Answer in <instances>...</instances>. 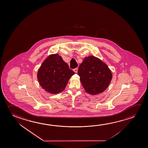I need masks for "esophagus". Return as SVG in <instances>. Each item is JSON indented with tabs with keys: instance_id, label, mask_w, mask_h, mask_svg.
<instances>
[{
	"instance_id": "esophagus-1",
	"label": "esophagus",
	"mask_w": 148,
	"mask_h": 148,
	"mask_svg": "<svg viewBox=\"0 0 148 148\" xmlns=\"http://www.w3.org/2000/svg\"><path fill=\"white\" fill-rule=\"evenodd\" d=\"M73 71L75 72V73H77L78 71V68H75L74 69H73Z\"/></svg>"
}]
</instances>
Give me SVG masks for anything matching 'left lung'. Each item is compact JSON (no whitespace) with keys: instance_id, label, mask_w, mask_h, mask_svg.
<instances>
[{"instance_id":"left-lung-1","label":"left lung","mask_w":148,"mask_h":148,"mask_svg":"<svg viewBox=\"0 0 148 148\" xmlns=\"http://www.w3.org/2000/svg\"><path fill=\"white\" fill-rule=\"evenodd\" d=\"M78 75L85 90L91 95L100 94L106 90L112 78L107 64L93 56L84 58L80 64Z\"/></svg>"}]
</instances>
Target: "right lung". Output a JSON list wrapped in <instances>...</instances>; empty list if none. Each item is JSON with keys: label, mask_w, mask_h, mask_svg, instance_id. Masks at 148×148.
<instances>
[{"label": "right lung", "mask_w": 148, "mask_h": 148, "mask_svg": "<svg viewBox=\"0 0 148 148\" xmlns=\"http://www.w3.org/2000/svg\"><path fill=\"white\" fill-rule=\"evenodd\" d=\"M74 74L60 56L51 55L41 64L37 78L42 89L55 94L64 90L69 80Z\"/></svg>", "instance_id": "add662e5"}]
</instances>
